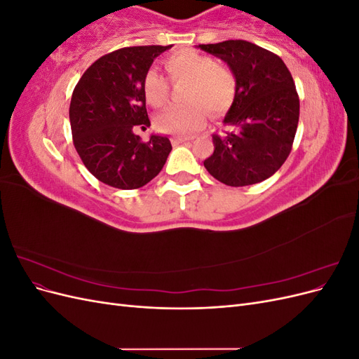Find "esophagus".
Returning <instances> with one entry per match:
<instances>
[{
    "label": "esophagus",
    "mask_w": 359,
    "mask_h": 359,
    "mask_svg": "<svg viewBox=\"0 0 359 359\" xmlns=\"http://www.w3.org/2000/svg\"><path fill=\"white\" fill-rule=\"evenodd\" d=\"M175 144H190V137H175Z\"/></svg>",
    "instance_id": "obj_1"
}]
</instances>
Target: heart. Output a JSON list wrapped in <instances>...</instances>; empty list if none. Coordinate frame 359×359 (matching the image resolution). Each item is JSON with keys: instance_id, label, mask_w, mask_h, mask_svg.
<instances>
[{"instance_id": "obj_1", "label": "heart", "mask_w": 359, "mask_h": 359, "mask_svg": "<svg viewBox=\"0 0 359 359\" xmlns=\"http://www.w3.org/2000/svg\"><path fill=\"white\" fill-rule=\"evenodd\" d=\"M173 81L189 79L184 90L187 103L169 106L157 118V126L165 133L191 136L203 128L206 109L212 115H223L236 95V78L229 67L205 53L182 49L170 53L165 61ZM144 94L153 107H161L169 99L168 79L151 69L144 78Z\"/></svg>"}]
</instances>
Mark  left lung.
Returning a JSON list of instances; mask_svg holds the SVG:
<instances>
[{
  "label": "left lung",
  "instance_id": "1",
  "mask_svg": "<svg viewBox=\"0 0 359 359\" xmlns=\"http://www.w3.org/2000/svg\"><path fill=\"white\" fill-rule=\"evenodd\" d=\"M223 60L236 78V95L214 153L203 161L211 175L231 187L273 177L290 154L299 119V97L286 64L245 40L199 45Z\"/></svg>",
  "mask_w": 359,
  "mask_h": 359
}]
</instances>
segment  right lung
Listing matches in <instances>:
<instances>
[{
	"mask_svg": "<svg viewBox=\"0 0 359 359\" xmlns=\"http://www.w3.org/2000/svg\"><path fill=\"white\" fill-rule=\"evenodd\" d=\"M169 46H132L93 62L74 86L70 102L73 144L85 168L107 186L144 187L165 166L172 149L166 136L142 142L136 126L148 127L144 78Z\"/></svg>",
	"mask_w": 359,
	"mask_h": 359,
	"instance_id": "1",
	"label": "right lung"
}]
</instances>
